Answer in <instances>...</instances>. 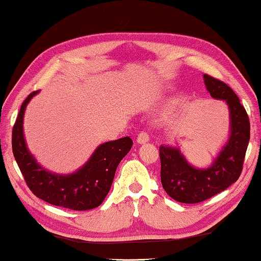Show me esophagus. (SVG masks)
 <instances>
[{"label":"esophagus","mask_w":261,"mask_h":261,"mask_svg":"<svg viewBox=\"0 0 261 261\" xmlns=\"http://www.w3.org/2000/svg\"><path fill=\"white\" fill-rule=\"evenodd\" d=\"M136 141H138V143L140 144H144L147 143L149 141V134L147 133V132H140V133L138 134V138H136Z\"/></svg>","instance_id":"34e87169"}]
</instances>
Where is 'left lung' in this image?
I'll return each instance as SVG.
<instances>
[{
    "label": "left lung",
    "mask_w": 261,
    "mask_h": 261,
    "mask_svg": "<svg viewBox=\"0 0 261 261\" xmlns=\"http://www.w3.org/2000/svg\"><path fill=\"white\" fill-rule=\"evenodd\" d=\"M204 82L213 98L228 104L230 135L212 165L202 170L191 166L179 148L159 147L163 188L170 197L185 204L206 200L239 180L250 141L248 113L234 90L208 74H204Z\"/></svg>",
    "instance_id": "1"
}]
</instances>
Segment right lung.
Returning <instances> with one entry per match:
<instances>
[{
  "mask_svg": "<svg viewBox=\"0 0 261 261\" xmlns=\"http://www.w3.org/2000/svg\"><path fill=\"white\" fill-rule=\"evenodd\" d=\"M22 102L12 129V152L18 167L32 193L56 206L86 211L99 206L109 194L121 159L133 145L130 138H122L100 144L84 166L72 174H55L39 165L26 147L22 120L25 109L34 95Z\"/></svg>",
  "mask_w": 261,
  "mask_h": 261,
  "instance_id": "1",
  "label": "right lung"
}]
</instances>
